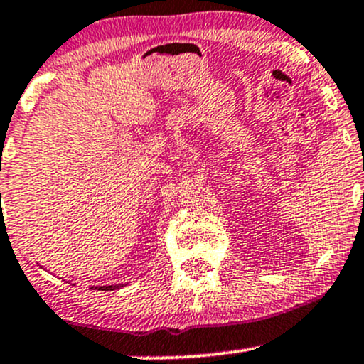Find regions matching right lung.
Instances as JSON below:
<instances>
[{
  "label": "right lung",
  "instance_id": "right-lung-1",
  "mask_svg": "<svg viewBox=\"0 0 364 364\" xmlns=\"http://www.w3.org/2000/svg\"><path fill=\"white\" fill-rule=\"evenodd\" d=\"M97 288L102 291H112V290H119L121 284H109V287H97Z\"/></svg>",
  "mask_w": 364,
  "mask_h": 364
}]
</instances>
